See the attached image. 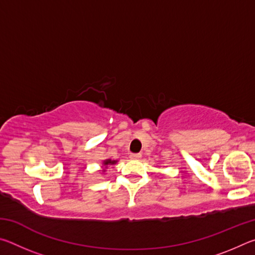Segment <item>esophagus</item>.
<instances>
[{
    "instance_id": "1",
    "label": "esophagus",
    "mask_w": 255,
    "mask_h": 255,
    "mask_svg": "<svg viewBox=\"0 0 255 255\" xmlns=\"http://www.w3.org/2000/svg\"><path fill=\"white\" fill-rule=\"evenodd\" d=\"M130 158L133 159V161H138V159L141 158V155L140 154H131Z\"/></svg>"
}]
</instances>
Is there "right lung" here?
I'll list each match as a JSON object with an SVG mask.
<instances>
[{
    "label": "right lung",
    "instance_id": "obj_1",
    "mask_svg": "<svg viewBox=\"0 0 255 255\" xmlns=\"http://www.w3.org/2000/svg\"><path fill=\"white\" fill-rule=\"evenodd\" d=\"M117 163V161H115V159H110V158H108V159H105V161H103V165H105L106 167L108 166V165H112V164H116Z\"/></svg>",
    "mask_w": 255,
    "mask_h": 255
}]
</instances>
